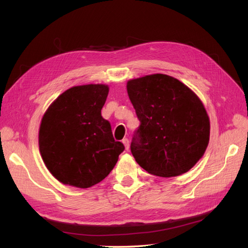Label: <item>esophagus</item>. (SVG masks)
<instances>
[{"instance_id":"1","label":"esophagus","mask_w":248,"mask_h":248,"mask_svg":"<svg viewBox=\"0 0 248 248\" xmlns=\"http://www.w3.org/2000/svg\"><path fill=\"white\" fill-rule=\"evenodd\" d=\"M122 142H123V145L125 146L126 150H128V149H129V140L125 138V139L122 140Z\"/></svg>"}]
</instances>
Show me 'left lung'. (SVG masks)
<instances>
[{"label":"left lung","mask_w":248,"mask_h":248,"mask_svg":"<svg viewBox=\"0 0 248 248\" xmlns=\"http://www.w3.org/2000/svg\"><path fill=\"white\" fill-rule=\"evenodd\" d=\"M127 93L140 122L130 145L140 167L170 178L196 166L210 139L209 116L198 95L161 73L128 80Z\"/></svg>","instance_id":"left-lung-1"}]
</instances>
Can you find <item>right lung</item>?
I'll return each mask as SVG.
<instances>
[{
	"mask_svg": "<svg viewBox=\"0 0 248 248\" xmlns=\"http://www.w3.org/2000/svg\"><path fill=\"white\" fill-rule=\"evenodd\" d=\"M108 94V85L72 87L44 112L39 151L50 174L65 185L89 188L99 183L124 151L101 116Z\"/></svg>",
	"mask_w": 248,
	"mask_h": 248,
	"instance_id": "add662e5",
	"label": "right lung"
}]
</instances>
